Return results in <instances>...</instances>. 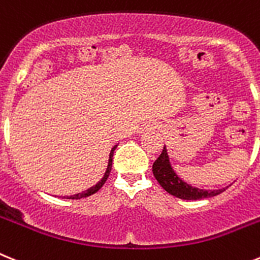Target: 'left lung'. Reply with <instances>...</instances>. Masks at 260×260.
Wrapping results in <instances>:
<instances>
[{
  "mask_svg": "<svg viewBox=\"0 0 260 260\" xmlns=\"http://www.w3.org/2000/svg\"><path fill=\"white\" fill-rule=\"evenodd\" d=\"M152 174H154L157 183L160 184L161 187L167 190L168 193L183 200L208 199V197L217 196V194H219L221 192L225 190V188L217 190L200 189V188L190 187L187 183H184L181 179L177 177V175L175 174L174 170L171 168L170 159H168L166 147H163L161 154L159 155V157H157L156 160L154 161V164H152Z\"/></svg>",
  "mask_w": 260,
  "mask_h": 260,
  "instance_id": "left-lung-1",
  "label": "left lung"
}]
</instances>
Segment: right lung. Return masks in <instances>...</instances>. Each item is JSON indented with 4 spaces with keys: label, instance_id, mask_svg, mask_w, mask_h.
I'll list each match as a JSON object with an SVG mask.
<instances>
[{
    "label": "right lung",
    "instance_id": "right-lung-1",
    "mask_svg": "<svg viewBox=\"0 0 260 260\" xmlns=\"http://www.w3.org/2000/svg\"><path fill=\"white\" fill-rule=\"evenodd\" d=\"M114 150H115V146L112 148V151H110V156H109V164H108V170H106L105 175H104L103 180L100 181L99 184H96L94 187H92L90 189H88L86 192H83V193H77V194H73V196H68L67 199H72V200H79V199H84V197H88L90 196V194L96 193L97 190L101 189V187H103L104 184H105V181L108 180L109 177V174H110V171H112V163H113V154H114Z\"/></svg>",
    "mask_w": 260,
    "mask_h": 260
}]
</instances>
